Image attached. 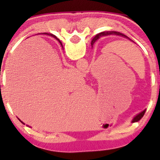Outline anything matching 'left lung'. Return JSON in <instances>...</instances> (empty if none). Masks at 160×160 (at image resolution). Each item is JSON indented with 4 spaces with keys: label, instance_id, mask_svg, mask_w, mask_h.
<instances>
[{
    "label": "left lung",
    "instance_id": "1",
    "mask_svg": "<svg viewBox=\"0 0 160 160\" xmlns=\"http://www.w3.org/2000/svg\"><path fill=\"white\" fill-rule=\"evenodd\" d=\"M121 35V36L125 37V38H128V39H129V40H131L130 38H128V37H127V36H126V35H124V34H122V33H120V32H101V33L98 34V35H97L96 36H95L94 38H93V40H92L91 44L93 45V43L95 42V41H97V40H98V38H101V37H102V36H105V35ZM145 112H146V111H143L142 112L139 113V114H138V115L135 116V117L134 118V119H133V122H137V121L140 120V119L142 118V117H143V115H144Z\"/></svg>",
    "mask_w": 160,
    "mask_h": 160
}]
</instances>
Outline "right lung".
Listing matches in <instances>:
<instances>
[{
  "mask_svg": "<svg viewBox=\"0 0 160 160\" xmlns=\"http://www.w3.org/2000/svg\"><path fill=\"white\" fill-rule=\"evenodd\" d=\"M46 34H47V33H46ZM50 35H51V36H52L53 37V38H56V40H58V41H59V43H60V44L61 45H62V43H61V42L60 41H59V38H56V36H55V35H52V34H50ZM21 121V120H20ZM22 123H23V122H22Z\"/></svg>",
  "mask_w": 160,
  "mask_h": 160,
  "instance_id": "1",
  "label": "right lung"
}]
</instances>
